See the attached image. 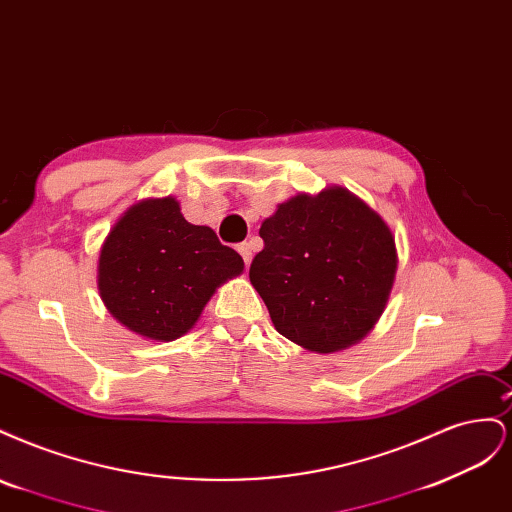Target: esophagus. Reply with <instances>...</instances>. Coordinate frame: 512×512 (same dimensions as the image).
Listing matches in <instances>:
<instances>
[{
	"label": "esophagus",
	"instance_id": "obj_1",
	"mask_svg": "<svg viewBox=\"0 0 512 512\" xmlns=\"http://www.w3.org/2000/svg\"><path fill=\"white\" fill-rule=\"evenodd\" d=\"M237 250H239V254H241V258H243V262H245V265H250V262H252V252H254V247H252V243H241L239 247H237Z\"/></svg>",
	"mask_w": 512,
	"mask_h": 512
}]
</instances>
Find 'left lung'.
<instances>
[{
	"label": "left lung",
	"mask_w": 512,
	"mask_h": 512,
	"mask_svg": "<svg viewBox=\"0 0 512 512\" xmlns=\"http://www.w3.org/2000/svg\"><path fill=\"white\" fill-rule=\"evenodd\" d=\"M250 282L277 333L329 354L363 339L395 282L391 228L344 188L299 194L262 222Z\"/></svg>",
	"instance_id": "1"
}]
</instances>
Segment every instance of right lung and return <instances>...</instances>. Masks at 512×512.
Masks as SVG:
<instances>
[{
	"label": "right lung",
	"mask_w": 512,
	"mask_h": 512,
	"mask_svg": "<svg viewBox=\"0 0 512 512\" xmlns=\"http://www.w3.org/2000/svg\"><path fill=\"white\" fill-rule=\"evenodd\" d=\"M241 271L243 258L209 226L185 220L175 198H147L104 239L98 290L123 327L173 342L194 327L215 288Z\"/></svg>",
	"instance_id": "1"
}]
</instances>
